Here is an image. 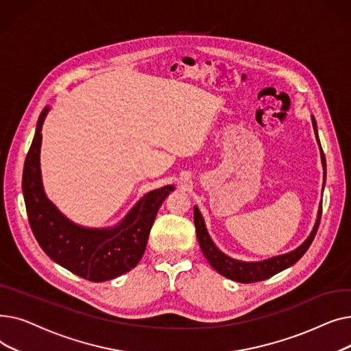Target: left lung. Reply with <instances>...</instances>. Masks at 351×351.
<instances>
[{
    "label": "left lung",
    "mask_w": 351,
    "mask_h": 351,
    "mask_svg": "<svg viewBox=\"0 0 351 351\" xmlns=\"http://www.w3.org/2000/svg\"><path fill=\"white\" fill-rule=\"evenodd\" d=\"M311 122H313V129H315L317 143L320 146L315 117H311ZM320 155H322V163H323L324 179H326V158H324L322 146H320ZM193 219H195V228H196L199 246H200L202 252H204L209 265L216 271H219L220 274L225 276V278H228L230 280H234L239 283H254V282L266 280V279L271 278V276H274L276 273H279V271L293 266L307 252V249L310 247L313 239H315L317 229H319V223L322 219V204L319 206L315 228H313L310 236L298 249H294L293 252H289L286 254L270 257V259L262 261V262H242V261H236V259H232V257L226 256L223 252H220L216 247V245L213 243V241L208 233V229L205 226L204 216H202L197 206L193 208Z\"/></svg>",
    "instance_id": "left-lung-1"
}]
</instances>
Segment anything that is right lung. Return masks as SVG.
I'll return each instance as SVG.
<instances>
[{"instance_id": "add662e5", "label": "right lung", "mask_w": 351, "mask_h": 351, "mask_svg": "<svg viewBox=\"0 0 351 351\" xmlns=\"http://www.w3.org/2000/svg\"><path fill=\"white\" fill-rule=\"evenodd\" d=\"M49 106L36 122L27 154L23 193L29 226L43 250L60 266L90 282H106L134 269L146 249L156 213L175 188L147 192L114 228L90 229L71 222L47 197L40 166L43 123Z\"/></svg>"}]
</instances>
